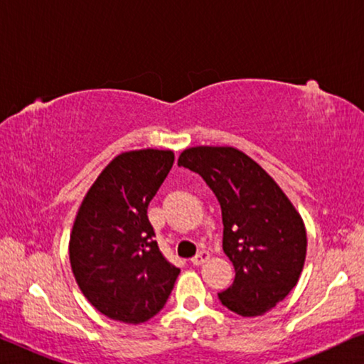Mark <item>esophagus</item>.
<instances>
[{"mask_svg":"<svg viewBox=\"0 0 364 364\" xmlns=\"http://www.w3.org/2000/svg\"><path fill=\"white\" fill-rule=\"evenodd\" d=\"M208 258H210V253L208 252H198L196 257L192 258V265H196V267H200V265H203V263H205Z\"/></svg>","mask_w":364,"mask_h":364,"instance_id":"34e87169","label":"esophagus"}]
</instances>
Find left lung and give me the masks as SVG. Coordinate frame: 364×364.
Masks as SVG:
<instances>
[{"label": "left lung", "instance_id": "8db88e82", "mask_svg": "<svg viewBox=\"0 0 364 364\" xmlns=\"http://www.w3.org/2000/svg\"><path fill=\"white\" fill-rule=\"evenodd\" d=\"M178 167L200 176L222 208V247L235 280L218 300L242 316L272 310L296 285L306 257L300 213L258 164L233 147L186 149Z\"/></svg>", "mask_w": 364, "mask_h": 364}]
</instances>
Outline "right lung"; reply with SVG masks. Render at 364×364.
I'll return each mask as SVG.
<instances>
[{"label":"right lung","mask_w":364,"mask_h":364,"mask_svg":"<svg viewBox=\"0 0 364 364\" xmlns=\"http://www.w3.org/2000/svg\"><path fill=\"white\" fill-rule=\"evenodd\" d=\"M173 164L172 151L119 154L84 197L69 240L82 295L102 315L144 323L166 305L178 273L154 240L147 207Z\"/></svg>","instance_id":"right-lung-1"}]
</instances>
